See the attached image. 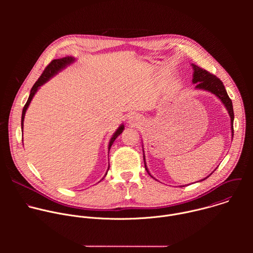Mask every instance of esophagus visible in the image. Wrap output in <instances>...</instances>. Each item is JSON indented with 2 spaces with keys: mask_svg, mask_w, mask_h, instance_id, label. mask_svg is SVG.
<instances>
[{
  "mask_svg": "<svg viewBox=\"0 0 253 253\" xmlns=\"http://www.w3.org/2000/svg\"><path fill=\"white\" fill-rule=\"evenodd\" d=\"M141 121H142V118L137 114H132L128 119V123L130 125H134V126H137L138 124H140Z\"/></svg>",
  "mask_w": 253,
  "mask_h": 253,
  "instance_id": "obj_1",
  "label": "esophagus"
}]
</instances>
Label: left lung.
I'll use <instances>...</instances> for the list:
<instances>
[{
	"instance_id": "8db88e82",
	"label": "left lung",
	"mask_w": 253,
	"mask_h": 253,
	"mask_svg": "<svg viewBox=\"0 0 253 253\" xmlns=\"http://www.w3.org/2000/svg\"><path fill=\"white\" fill-rule=\"evenodd\" d=\"M191 66H192L193 71H194L193 72L192 83L195 84V89L204 90V91H207V92H210V93L214 94L216 97H218L220 99V101L224 104L226 110L228 111V114L230 116L231 132H232V137H233V120H234L233 106H232V101L229 98V96H228V94H227V92L225 90V87H224L222 81L220 79H218L215 75L210 74L208 71L198 67L197 65L191 64ZM143 159H144V164H145V169L149 173V171L147 169V166H146L145 156H144V154H143ZM207 177H209V176H207ZM207 177L203 178L202 180H200V181H203V180H205ZM180 187H181V186H180Z\"/></svg>"
}]
</instances>
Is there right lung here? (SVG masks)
Wrapping results in <instances>:
<instances>
[{"instance_id": "add662e5", "label": "right lung", "mask_w": 253, "mask_h": 253, "mask_svg": "<svg viewBox=\"0 0 253 253\" xmlns=\"http://www.w3.org/2000/svg\"><path fill=\"white\" fill-rule=\"evenodd\" d=\"M75 61V58L73 57H65V58H62V59H56V60H53L44 70V72L42 73V75L40 76V78L38 79V81L36 82L34 84V86L32 87L31 89V92H30V96L28 98V101L27 103L25 104L24 108H23V112H22V120H21V126H22V130H23V126H24V119H25V114H26V111L28 109V107L34 97V95L36 94V92L38 91V89L40 88V86H42L43 84H45L46 82H48L51 78H53L55 75H57L59 72H61L63 69H65L67 66H69L70 64H72ZM124 130V125H120L119 128L116 130V132L113 134V136L111 137L110 139V142H109V146H108V149H109L110 151V148L112 146L113 142L115 141V139L123 132ZM108 170H109V168H108ZM108 172V171H107ZM107 172L105 174V176L107 175ZM104 176V177H105Z\"/></svg>"}]
</instances>
